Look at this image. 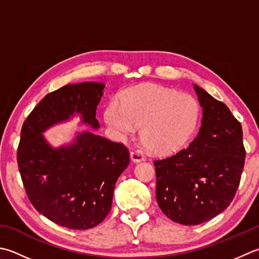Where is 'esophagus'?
<instances>
[{"instance_id": "esophagus-1", "label": "esophagus", "mask_w": 259, "mask_h": 259, "mask_svg": "<svg viewBox=\"0 0 259 259\" xmlns=\"http://www.w3.org/2000/svg\"><path fill=\"white\" fill-rule=\"evenodd\" d=\"M130 157L133 161H136V163H138V161H143L145 160V156L143 155L140 150H133L130 153Z\"/></svg>"}]
</instances>
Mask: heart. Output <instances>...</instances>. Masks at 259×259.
<instances>
[{"instance_id":"b5f03b06","label":"heart","mask_w":259,"mask_h":259,"mask_svg":"<svg viewBox=\"0 0 259 259\" xmlns=\"http://www.w3.org/2000/svg\"><path fill=\"white\" fill-rule=\"evenodd\" d=\"M105 122L119 135L134 134L141 125L145 146L156 154H171L183 148L199 120V104L193 96L160 85L145 84L126 91L122 103L111 101Z\"/></svg>"}]
</instances>
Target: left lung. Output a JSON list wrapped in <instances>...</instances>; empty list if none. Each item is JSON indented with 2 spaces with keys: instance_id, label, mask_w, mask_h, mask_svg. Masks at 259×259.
Instances as JSON below:
<instances>
[{
  "instance_id": "1",
  "label": "left lung",
  "mask_w": 259,
  "mask_h": 259,
  "mask_svg": "<svg viewBox=\"0 0 259 259\" xmlns=\"http://www.w3.org/2000/svg\"><path fill=\"white\" fill-rule=\"evenodd\" d=\"M203 109L199 134L187 148L154 161L156 199L170 220L195 226L234 200L244 170L242 128L228 106L193 85Z\"/></svg>"
}]
</instances>
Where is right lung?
I'll return each mask as SVG.
<instances>
[{"label": "right lung", "instance_id": "add662e5", "mask_svg": "<svg viewBox=\"0 0 259 259\" xmlns=\"http://www.w3.org/2000/svg\"><path fill=\"white\" fill-rule=\"evenodd\" d=\"M104 84H68L45 96L23 122L18 166L31 204L55 224L85 230L101 224L111 210L115 182L129 165L120 143L83 131L69 146L53 148L42 133L79 114L98 129L96 106Z\"/></svg>", "mask_w": 259, "mask_h": 259}]
</instances>
